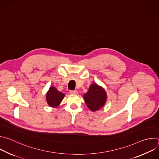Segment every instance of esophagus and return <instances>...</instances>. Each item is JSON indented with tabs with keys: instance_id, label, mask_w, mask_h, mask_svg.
<instances>
[{
	"instance_id": "esophagus-1",
	"label": "esophagus",
	"mask_w": 159,
	"mask_h": 159,
	"mask_svg": "<svg viewBox=\"0 0 159 159\" xmlns=\"http://www.w3.org/2000/svg\"><path fill=\"white\" fill-rule=\"evenodd\" d=\"M77 93H78V92L76 90H70V94H77Z\"/></svg>"
}]
</instances>
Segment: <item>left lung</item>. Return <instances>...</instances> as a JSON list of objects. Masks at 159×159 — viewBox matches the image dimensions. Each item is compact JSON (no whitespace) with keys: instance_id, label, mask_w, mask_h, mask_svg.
Here are the masks:
<instances>
[{"instance_id":"obj_1","label":"left lung","mask_w":159,"mask_h":159,"mask_svg":"<svg viewBox=\"0 0 159 159\" xmlns=\"http://www.w3.org/2000/svg\"><path fill=\"white\" fill-rule=\"evenodd\" d=\"M106 98L105 90L96 84H93L90 85L88 92L84 95V99L87 107L93 111L101 109L105 104Z\"/></svg>"}]
</instances>
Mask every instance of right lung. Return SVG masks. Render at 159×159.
<instances>
[{"label": "right lung", "mask_w": 159, "mask_h": 159, "mask_svg": "<svg viewBox=\"0 0 159 159\" xmlns=\"http://www.w3.org/2000/svg\"><path fill=\"white\" fill-rule=\"evenodd\" d=\"M65 94L58 91L54 87H51L47 94V101L52 107H56L60 104Z\"/></svg>", "instance_id": "1"}]
</instances>
